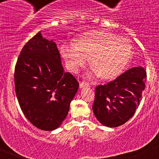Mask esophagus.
<instances>
[{"label": "esophagus", "instance_id": "34e87169", "mask_svg": "<svg viewBox=\"0 0 159 159\" xmlns=\"http://www.w3.org/2000/svg\"><path fill=\"white\" fill-rule=\"evenodd\" d=\"M80 88H85V87H90V84H88V83L87 82H80Z\"/></svg>", "mask_w": 159, "mask_h": 159}]
</instances>
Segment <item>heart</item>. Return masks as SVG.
<instances>
[{"label":"heart","mask_w":159,"mask_h":159,"mask_svg":"<svg viewBox=\"0 0 159 159\" xmlns=\"http://www.w3.org/2000/svg\"><path fill=\"white\" fill-rule=\"evenodd\" d=\"M68 69L77 72L91 58L93 69L89 77L113 79L123 72L133 54L130 42L112 32L92 31L83 35L77 43L64 44L60 48Z\"/></svg>","instance_id":"obj_1"}]
</instances>
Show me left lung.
<instances>
[{
	"instance_id": "1",
	"label": "left lung",
	"mask_w": 159,
	"mask_h": 159,
	"mask_svg": "<svg viewBox=\"0 0 159 159\" xmlns=\"http://www.w3.org/2000/svg\"><path fill=\"white\" fill-rule=\"evenodd\" d=\"M146 79L145 69L134 67L107 84L97 86L92 110L99 123L108 127L127 123L139 105Z\"/></svg>"
}]
</instances>
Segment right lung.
<instances>
[{"label":"right lung","instance_id":"1","mask_svg":"<svg viewBox=\"0 0 159 159\" xmlns=\"http://www.w3.org/2000/svg\"><path fill=\"white\" fill-rule=\"evenodd\" d=\"M14 80L24 115L43 130L60 127L79 88L75 77L64 72L56 43L43 38L40 32L22 48Z\"/></svg>","mask_w":159,"mask_h":159}]
</instances>
